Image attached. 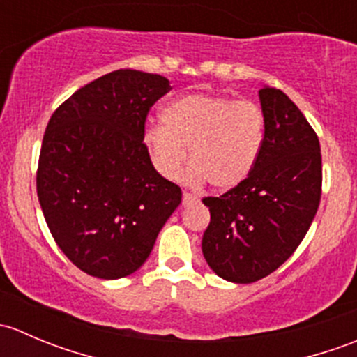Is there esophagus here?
I'll return each instance as SVG.
<instances>
[{"instance_id": "esophagus-1", "label": "esophagus", "mask_w": 357, "mask_h": 357, "mask_svg": "<svg viewBox=\"0 0 357 357\" xmlns=\"http://www.w3.org/2000/svg\"><path fill=\"white\" fill-rule=\"evenodd\" d=\"M197 202H199V199H197L195 195H192V193H186V192L183 193V205H185V207L197 204Z\"/></svg>"}]
</instances>
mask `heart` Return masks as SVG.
Returning a JSON list of instances; mask_svg holds the SVG:
<instances>
[{"label": "heart", "instance_id": "1", "mask_svg": "<svg viewBox=\"0 0 357 357\" xmlns=\"http://www.w3.org/2000/svg\"><path fill=\"white\" fill-rule=\"evenodd\" d=\"M162 124L143 131V146L155 171L176 179L188 160L193 183L228 192L254 172L266 142V115L247 100L188 93L162 109Z\"/></svg>", "mask_w": 357, "mask_h": 357}]
</instances>
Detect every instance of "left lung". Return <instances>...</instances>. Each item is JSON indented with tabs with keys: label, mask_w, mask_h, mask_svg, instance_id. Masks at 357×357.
<instances>
[{
	"label": "left lung",
	"mask_w": 357,
	"mask_h": 357,
	"mask_svg": "<svg viewBox=\"0 0 357 357\" xmlns=\"http://www.w3.org/2000/svg\"><path fill=\"white\" fill-rule=\"evenodd\" d=\"M266 115L261 158L245 183L207 197L211 222L202 252L233 283L271 275L304 240L321 199V152L314 129L283 91L259 89Z\"/></svg>",
	"instance_id": "obj_1"
}]
</instances>
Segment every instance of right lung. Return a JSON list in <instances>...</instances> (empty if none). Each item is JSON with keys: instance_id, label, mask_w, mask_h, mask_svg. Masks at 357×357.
<instances>
[{"instance_id": "add662e5", "label": "right lung", "mask_w": 357, "mask_h": 357, "mask_svg": "<svg viewBox=\"0 0 357 357\" xmlns=\"http://www.w3.org/2000/svg\"><path fill=\"white\" fill-rule=\"evenodd\" d=\"M171 89L165 77L121 68L66 100L46 126L39 153V204L56 245L102 280L131 275L181 204L143 146L150 107Z\"/></svg>"}]
</instances>
